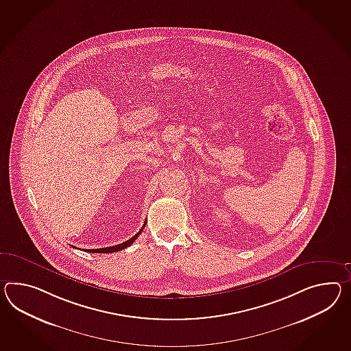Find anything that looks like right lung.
I'll return each mask as SVG.
<instances>
[{"mask_svg": "<svg viewBox=\"0 0 351 351\" xmlns=\"http://www.w3.org/2000/svg\"><path fill=\"white\" fill-rule=\"evenodd\" d=\"M145 227V224H143V227L139 230L137 234H134L132 239H129L128 241H125V242H123V243L115 245V246H112V247L96 248V250H86V251H87V252H95V254H109V252H117V251H120V250H123V248H127L137 239L138 236L142 233Z\"/></svg>", "mask_w": 351, "mask_h": 351, "instance_id": "add662e5", "label": "right lung"}]
</instances>
